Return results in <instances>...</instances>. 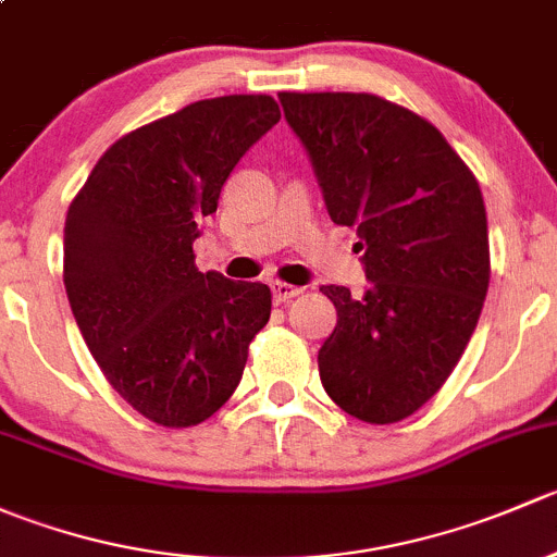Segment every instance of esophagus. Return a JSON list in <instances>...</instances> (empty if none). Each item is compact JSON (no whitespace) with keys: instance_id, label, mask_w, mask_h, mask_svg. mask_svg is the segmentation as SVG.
<instances>
[{"instance_id":"34e87169","label":"esophagus","mask_w":557,"mask_h":557,"mask_svg":"<svg viewBox=\"0 0 557 557\" xmlns=\"http://www.w3.org/2000/svg\"><path fill=\"white\" fill-rule=\"evenodd\" d=\"M301 294V288H296V285H288V283H272V296H274V301H277V305H285V301H290V299H296V296Z\"/></svg>"}]
</instances>
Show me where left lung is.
<instances>
[{
	"label": "left lung",
	"mask_w": 557,
	"mask_h": 557,
	"mask_svg": "<svg viewBox=\"0 0 557 557\" xmlns=\"http://www.w3.org/2000/svg\"><path fill=\"white\" fill-rule=\"evenodd\" d=\"M325 210L358 228L369 288L323 285L336 329L320 383L363 423H398L450 377L491 283L480 183L440 128L374 94H280Z\"/></svg>",
	"instance_id": "1"
}]
</instances>
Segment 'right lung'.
I'll return each instance as SVG.
<instances>
[{
    "mask_svg": "<svg viewBox=\"0 0 557 557\" xmlns=\"http://www.w3.org/2000/svg\"><path fill=\"white\" fill-rule=\"evenodd\" d=\"M280 121L272 97L201 99L117 139L66 212L64 285L110 385L153 423L215 414L272 314L263 283L199 272V221Z\"/></svg>",
    "mask_w": 557,
    "mask_h": 557,
    "instance_id": "add662e5",
    "label": "right lung"
}]
</instances>
